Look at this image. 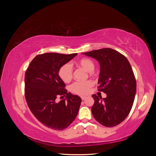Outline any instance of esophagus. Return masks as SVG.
Masks as SVG:
<instances>
[{
  "instance_id": "obj_1",
  "label": "esophagus",
  "mask_w": 156,
  "mask_h": 156,
  "mask_svg": "<svg viewBox=\"0 0 156 156\" xmlns=\"http://www.w3.org/2000/svg\"><path fill=\"white\" fill-rule=\"evenodd\" d=\"M86 98H87V97H85V96H82V97H81V100H84Z\"/></svg>"
}]
</instances>
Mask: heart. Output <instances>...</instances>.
Here are the masks:
<instances>
[{"label":"heart","instance_id":"heart-1","mask_svg":"<svg viewBox=\"0 0 156 156\" xmlns=\"http://www.w3.org/2000/svg\"><path fill=\"white\" fill-rule=\"evenodd\" d=\"M77 64L87 72H91L94 69V63L93 61L88 58H83L77 61ZM58 75L60 79L65 83H68L73 78V68L69 63H66L61 66L58 70ZM93 86V83L90 81H75L69 87L70 91L79 96H84L89 92L90 89Z\"/></svg>","mask_w":156,"mask_h":156}]
</instances>
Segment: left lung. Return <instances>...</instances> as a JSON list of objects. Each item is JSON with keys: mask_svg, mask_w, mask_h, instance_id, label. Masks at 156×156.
<instances>
[{"mask_svg": "<svg viewBox=\"0 0 156 156\" xmlns=\"http://www.w3.org/2000/svg\"><path fill=\"white\" fill-rule=\"evenodd\" d=\"M84 54L100 63L98 90L107 94L103 99L96 94L92 96L94 119L105 127L117 126L128 116L133 104L136 84L133 69L125 56L111 48Z\"/></svg>", "mask_w": 156, "mask_h": 156, "instance_id": "1", "label": "left lung"}]
</instances>
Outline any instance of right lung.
I'll list each match as a JSON object with an SVG mask.
<instances>
[{"mask_svg": "<svg viewBox=\"0 0 156 156\" xmlns=\"http://www.w3.org/2000/svg\"><path fill=\"white\" fill-rule=\"evenodd\" d=\"M77 55H38L26 70L25 96L27 105L37 120L49 128L64 129L78 114L81 99L68 92L58 75L60 68ZM60 96L66 98L57 103L55 100Z\"/></svg>", "mask_w": 156, "mask_h": 156, "instance_id": "add662e5", "label": "right lung"}]
</instances>
